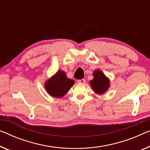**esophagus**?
Listing matches in <instances>:
<instances>
[{
    "label": "esophagus",
    "mask_w": 150,
    "mask_h": 150,
    "mask_svg": "<svg viewBox=\"0 0 150 150\" xmlns=\"http://www.w3.org/2000/svg\"><path fill=\"white\" fill-rule=\"evenodd\" d=\"M77 82L79 83H86V79H81L77 80Z\"/></svg>",
    "instance_id": "34e87169"
}]
</instances>
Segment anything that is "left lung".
I'll use <instances>...</instances> for the list:
<instances>
[{
	"label": "left lung",
	"instance_id": "obj_1",
	"mask_svg": "<svg viewBox=\"0 0 150 150\" xmlns=\"http://www.w3.org/2000/svg\"><path fill=\"white\" fill-rule=\"evenodd\" d=\"M93 75L94 77L90 81L91 88L96 93L99 94L104 93L109 88V79L98 70L95 71Z\"/></svg>",
	"mask_w": 150,
	"mask_h": 150
}]
</instances>
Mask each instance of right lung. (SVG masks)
Segmentation results:
<instances>
[{
  "label": "right lung",
  "mask_w": 150,
  "mask_h": 150,
  "mask_svg": "<svg viewBox=\"0 0 150 150\" xmlns=\"http://www.w3.org/2000/svg\"><path fill=\"white\" fill-rule=\"evenodd\" d=\"M74 81L67 77L64 71H58L54 76L47 81L45 83V88L50 96L55 98L62 97L67 93Z\"/></svg>",
  "instance_id": "right-lung-1"
}]
</instances>
